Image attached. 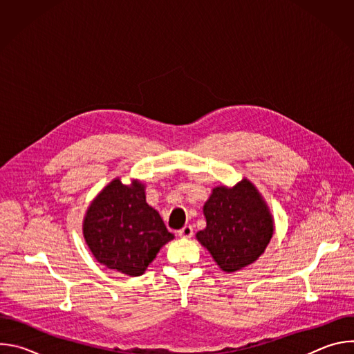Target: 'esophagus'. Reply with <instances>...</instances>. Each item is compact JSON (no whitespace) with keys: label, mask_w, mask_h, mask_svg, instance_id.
I'll use <instances>...</instances> for the list:
<instances>
[{"label":"esophagus","mask_w":354,"mask_h":354,"mask_svg":"<svg viewBox=\"0 0 354 354\" xmlns=\"http://www.w3.org/2000/svg\"><path fill=\"white\" fill-rule=\"evenodd\" d=\"M179 236L180 238H192L193 236V228L192 225H185L182 230H179Z\"/></svg>","instance_id":"obj_1"}]
</instances>
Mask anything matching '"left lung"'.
I'll use <instances>...</instances> for the list:
<instances>
[{"mask_svg":"<svg viewBox=\"0 0 354 354\" xmlns=\"http://www.w3.org/2000/svg\"><path fill=\"white\" fill-rule=\"evenodd\" d=\"M203 214L206 228L196 234V239L225 273L257 262L274 234V218L266 200L246 178L232 187H213Z\"/></svg>","mask_w":354,"mask_h":354,"instance_id":"8db88e82","label":"left lung"}]
</instances>
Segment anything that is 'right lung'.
I'll use <instances>...</instances> for the list:
<instances>
[{
  "label": "right lung",
  "mask_w": 354,
  "mask_h": 354,
  "mask_svg": "<svg viewBox=\"0 0 354 354\" xmlns=\"http://www.w3.org/2000/svg\"><path fill=\"white\" fill-rule=\"evenodd\" d=\"M82 235L93 258L111 270L137 277L144 274L160 249L175 238L160 213L145 201L138 179L111 180L89 203Z\"/></svg>",
  "instance_id": "obj_1"
}]
</instances>
